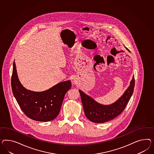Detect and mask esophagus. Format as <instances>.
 <instances>
[{"instance_id":"esophagus-1","label":"esophagus","mask_w":154,"mask_h":154,"mask_svg":"<svg viewBox=\"0 0 154 154\" xmlns=\"http://www.w3.org/2000/svg\"><path fill=\"white\" fill-rule=\"evenodd\" d=\"M74 82H75V81H74Z\"/></svg>"}]
</instances>
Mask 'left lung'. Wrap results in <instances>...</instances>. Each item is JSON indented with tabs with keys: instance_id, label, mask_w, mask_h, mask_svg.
Wrapping results in <instances>:
<instances>
[{
	"instance_id": "1",
	"label": "left lung",
	"mask_w": 154,
	"mask_h": 154,
	"mask_svg": "<svg viewBox=\"0 0 154 154\" xmlns=\"http://www.w3.org/2000/svg\"><path fill=\"white\" fill-rule=\"evenodd\" d=\"M134 84V78L133 77L130 86L124 94L116 102L109 105L97 103L91 97L79 90L85 116L90 121L97 123L112 120L124 110L132 95Z\"/></svg>"
}]
</instances>
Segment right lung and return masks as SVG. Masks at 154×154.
Instances as JSON below:
<instances>
[{
    "instance_id": "1",
    "label": "right lung",
    "mask_w": 154,
    "mask_h": 154,
    "mask_svg": "<svg viewBox=\"0 0 154 154\" xmlns=\"http://www.w3.org/2000/svg\"><path fill=\"white\" fill-rule=\"evenodd\" d=\"M11 86L13 95L26 116L34 121L49 122L58 115L65 94L71 88V82H60L44 91H30L20 82L14 62Z\"/></svg>"
}]
</instances>
